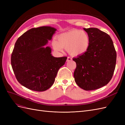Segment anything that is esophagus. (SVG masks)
Wrapping results in <instances>:
<instances>
[{
	"instance_id": "1",
	"label": "esophagus",
	"mask_w": 125,
	"mask_h": 125,
	"mask_svg": "<svg viewBox=\"0 0 125 125\" xmlns=\"http://www.w3.org/2000/svg\"><path fill=\"white\" fill-rule=\"evenodd\" d=\"M72 60V58H71L70 57H68L67 59V62L70 61V60Z\"/></svg>"
}]
</instances>
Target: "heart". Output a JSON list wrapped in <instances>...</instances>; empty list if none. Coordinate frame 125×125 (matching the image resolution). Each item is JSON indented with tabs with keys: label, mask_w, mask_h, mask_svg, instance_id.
<instances>
[{
	"label": "heart",
	"mask_w": 125,
	"mask_h": 125,
	"mask_svg": "<svg viewBox=\"0 0 125 125\" xmlns=\"http://www.w3.org/2000/svg\"><path fill=\"white\" fill-rule=\"evenodd\" d=\"M90 44L89 37L82 30H73L63 33L58 36V41H53L52 45L56 51H62V48L67 49L71 55H81L88 50Z\"/></svg>",
	"instance_id": "b5f03b06"
}]
</instances>
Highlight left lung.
<instances>
[{"instance_id": "1", "label": "left lung", "mask_w": 125, "mask_h": 125, "mask_svg": "<svg viewBox=\"0 0 125 125\" xmlns=\"http://www.w3.org/2000/svg\"><path fill=\"white\" fill-rule=\"evenodd\" d=\"M83 29L89 37V46L84 53L73 58L77 65L73 75L80 88L94 90L111 81L117 54L111 37L107 33L97 28Z\"/></svg>"}]
</instances>
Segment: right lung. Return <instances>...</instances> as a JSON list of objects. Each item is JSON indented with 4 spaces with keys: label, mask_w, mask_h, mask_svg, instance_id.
<instances>
[{
    "label": "right lung",
    "mask_w": 125,
    "mask_h": 125,
    "mask_svg": "<svg viewBox=\"0 0 125 125\" xmlns=\"http://www.w3.org/2000/svg\"><path fill=\"white\" fill-rule=\"evenodd\" d=\"M56 29L41 26L28 30L15 43L11 63L18 81L25 88L42 92L53 84L67 57H54L50 47H44Z\"/></svg>",
    "instance_id": "1"
}]
</instances>
